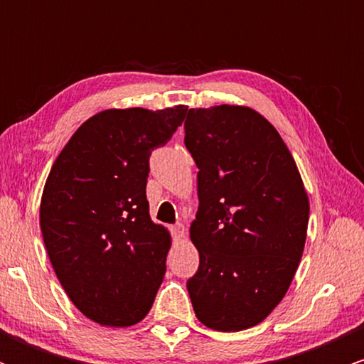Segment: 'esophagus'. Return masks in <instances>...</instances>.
I'll list each match as a JSON object with an SVG mask.
<instances>
[{
    "instance_id": "34e87169",
    "label": "esophagus",
    "mask_w": 364,
    "mask_h": 364,
    "mask_svg": "<svg viewBox=\"0 0 364 364\" xmlns=\"http://www.w3.org/2000/svg\"><path fill=\"white\" fill-rule=\"evenodd\" d=\"M171 235H173L174 240H181V237H185V235H186L185 225H183V224L171 225Z\"/></svg>"
}]
</instances>
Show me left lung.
Segmentation results:
<instances>
[{"label": "left lung", "mask_w": 364, "mask_h": 364, "mask_svg": "<svg viewBox=\"0 0 364 364\" xmlns=\"http://www.w3.org/2000/svg\"><path fill=\"white\" fill-rule=\"evenodd\" d=\"M185 145L198 168L200 253L186 287L196 318L237 332L281 303L301 260L310 203L281 135L243 106L190 109Z\"/></svg>", "instance_id": "8db88e82"}]
</instances>
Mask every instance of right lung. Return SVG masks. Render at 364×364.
I'll use <instances>...</instances> for the list:
<instances>
[{
	"mask_svg": "<svg viewBox=\"0 0 364 364\" xmlns=\"http://www.w3.org/2000/svg\"><path fill=\"white\" fill-rule=\"evenodd\" d=\"M186 112L102 111L54 161L41 200L44 245L68 298L97 323L129 327L152 308L171 237L149 215V159Z\"/></svg>",
	"mask_w": 364,
	"mask_h": 364,
	"instance_id": "add662e5",
	"label": "right lung"
}]
</instances>
